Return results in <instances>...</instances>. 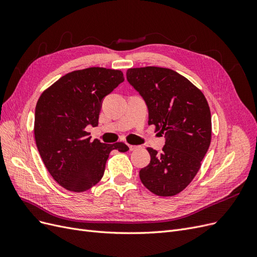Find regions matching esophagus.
<instances>
[{"mask_svg":"<svg viewBox=\"0 0 257 257\" xmlns=\"http://www.w3.org/2000/svg\"><path fill=\"white\" fill-rule=\"evenodd\" d=\"M128 148H130V151H134V150H137L138 149V146H134V145H128Z\"/></svg>","mask_w":257,"mask_h":257,"instance_id":"obj_1","label":"esophagus"}]
</instances>
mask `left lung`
Masks as SVG:
<instances>
[{
	"label": "left lung",
	"mask_w": 257,
	"mask_h": 257,
	"mask_svg": "<svg viewBox=\"0 0 257 257\" xmlns=\"http://www.w3.org/2000/svg\"><path fill=\"white\" fill-rule=\"evenodd\" d=\"M126 79L145 99L149 125L166 137L161 153L147 149L151 161L139 172L141 180L155 195H177L196 176L211 142L207 99L190 80L169 68H130Z\"/></svg>",
	"instance_id": "1"
}]
</instances>
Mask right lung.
<instances>
[{
    "instance_id": "right-lung-1",
    "label": "right lung",
    "mask_w": 257,
    "mask_h": 257,
    "mask_svg": "<svg viewBox=\"0 0 257 257\" xmlns=\"http://www.w3.org/2000/svg\"><path fill=\"white\" fill-rule=\"evenodd\" d=\"M124 81L118 69L89 67L68 73L45 90L35 108L34 136L49 174L71 192H84L102 179L112 150L124 143L91 141L85 128L97 126L103 99Z\"/></svg>"
}]
</instances>
